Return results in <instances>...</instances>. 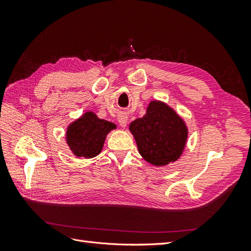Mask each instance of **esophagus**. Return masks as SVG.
<instances>
[{
  "label": "esophagus",
  "mask_w": 251,
  "mask_h": 251,
  "mask_svg": "<svg viewBox=\"0 0 251 251\" xmlns=\"http://www.w3.org/2000/svg\"><path fill=\"white\" fill-rule=\"evenodd\" d=\"M117 119H118V123H119V125H120L121 126H123V127L126 126L128 117L126 115V114H119L118 117H117Z\"/></svg>",
  "instance_id": "1"
}]
</instances>
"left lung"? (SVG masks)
<instances>
[{"mask_svg":"<svg viewBox=\"0 0 251 251\" xmlns=\"http://www.w3.org/2000/svg\"><path fill=\"white\" fill-rule=\"evenodd\" d=\"M128 130L144 160L161 168L182 156L188 137L184 119L168 103L156 100L150 101L144 116L132 121Z\"/></svg>","mask_w":251,"mask_h":251,"instance_id":"1","label":"left lung"}]
</instances>
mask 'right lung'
<instances>
[{"label": "right lung", "instance_id": "add662e5", "mask_svg": "<svg viewBox=\"0 0 251 251\" xmlns=\"http://www.w3.org/2000/svg\"><path fill=\"white\" fill-rule=\"evenodd\" d=\"M115 128V124L98 118L92 111H87L68 126L66 142L75 157L94 158L102 151L107 135Z\"/></svg>", "mask_w": 251, "mask_h": 251}]
</instances>
